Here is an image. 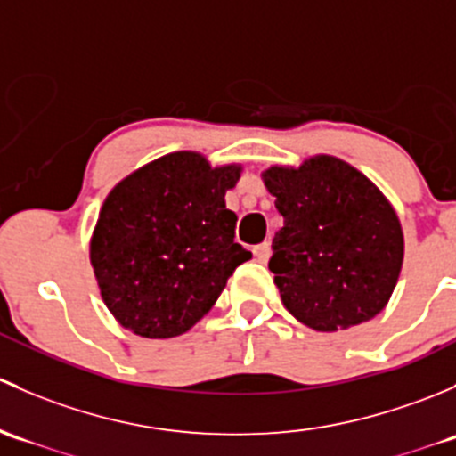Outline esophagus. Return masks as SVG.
Listing matches in <instances>:
<instances>
[{
	"label": "esophagus",
	"instance_id": "obj_1",
	"mask_svg": "<svg viewBox=\"0 0 456 456\" xmlns=\"http://www.w3.org/2000/svg\"><path fill=\"white\" fill-rule=\"evenodd\" d=\"M269 254H271V245L269 242H260V245L254 247V257L257 262H266L269 260Z\"/></svg>",
	"mask_w": 456,
	"mask_h": 456
}]
</instances>
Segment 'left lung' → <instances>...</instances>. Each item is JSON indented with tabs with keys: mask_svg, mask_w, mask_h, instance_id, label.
Listing matches in <instances>:
<instances>
[{
	"mask_svg": "<svg viewBox=\"0 0 456 456\" xmlns=\"http://www.w3.org/2000/svg\"><path fill=\"white\" fill-rule=\"evenodd\" d=\"M262 181L284 218L269 269L289 314L335 333L384 311L402 271L403 232L379 187L329 154L300 167L273 165Z\"/></svg>",
	"mask_w": 456,
	"mask_h": 456,
	"instance_id": "1",
	"label": "left lung"
}]
</instances>
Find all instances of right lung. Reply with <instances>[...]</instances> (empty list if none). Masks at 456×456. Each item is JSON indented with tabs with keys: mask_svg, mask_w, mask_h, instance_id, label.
I'll use <instances>...</instances> for the list:
<instances>
[{
	"mask_svg": "<svg viewBox=\"0 0 456 456\" xmlns=\"http://www.w3.org/2000/svg\"><path fill=\"white\" fill-rule=\"evenodd\" d=\"M242 165L211 167L199 151H172L112 187L90 238L105 306L147 339L187 333L209 314L229 275L251 257L224 205Z\"/></svg>",
	"mask_w": 456,
	"mask_h": 456,
	"instance_id": "right-lung-1",
	"label": "right lung"
}]
</instances>
